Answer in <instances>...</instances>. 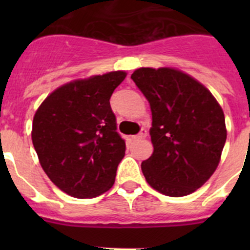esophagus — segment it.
<instances>
[{"instance_id": "1", "label": "esophagus", "mask_w": 250, "mask_h": 250, "mask_svg": "<svg viewBox=\"0 0 250 250\" xmlns=\"http://www.w3.org/2000/svg\"><path fill=\"white\" fill-rule=\"evenodd\" d=\"M146 137H147V130L144 129V128H143V129L140 130L139 134L134 135V137H132V138H133V139H134V140H140V139H145Z\"/></svg>"}]
</instances>
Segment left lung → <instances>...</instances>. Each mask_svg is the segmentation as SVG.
<instances>
[{
    "label": "left lung",
    "mask_w": 250,
    "mask_h": 250,
    "mask_svg": "<svg viewBox=\"0 0 250 250\" xmlns=\"http://www.w3.org/2000/svg\"><path fill=\"white\" fill-rule=\"evenodd\" d=\"M152 113L153 152L141 163L151 188L190 195L213 175L226 141L225 116L206 87L179 70L140 67L130 76Z\"/></svg>",
    "instance_id": "8db88e82"
}]
</instances>
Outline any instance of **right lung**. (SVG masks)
<instances>
[{
  "label": "right lung",
  "mask_w": 250,
  "mask_h": 250,
  "mask_svg": "<svg viewBox=\"0 0 250 250\" xmlns=\"http://www.w3.org/2000/svg\"><path fill=\"white\" fill-rule=\"evenodd\" d=\"M127 74L112 71L76 80L50 93L32 122V144L54 185L76 198L106 192L115 183L125 143L110 106Z\"/></svg>",
  "instance_id": "1"
}]
</instances>
